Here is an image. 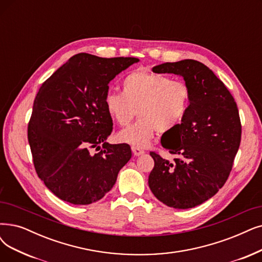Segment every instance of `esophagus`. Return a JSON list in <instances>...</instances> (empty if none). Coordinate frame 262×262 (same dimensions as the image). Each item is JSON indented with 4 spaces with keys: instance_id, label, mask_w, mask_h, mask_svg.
I'll use <instances>...</instances> for the list:
<instances>
[{
    "instance_id": "obj_1",
    "label": "esophagus",
    "mask_w": 262,
    "mask_h": 262,
    "mask_svg": "<svg viewBox=\"0 0 262 262\" xmlns=\"http://www.w3.org/2000/svg\"><path fill=\"white\" fill-rule=\"evenodd\" d=\"M131 149H132V151H133L134 156H141V155H143V154L145 152V151H144L142 148H140V147H137V146H132Z\"/></svg>"
}]
</instances>
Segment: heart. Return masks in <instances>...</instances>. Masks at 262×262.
<instances>
[{"label":"heart","mask_w":262,"mask_h":262,"mask_svg":"<svg viewBox=\"0 0 262 262\" xmlns=\"http://www.w3.org/2000/svg\"><path fill=\"white\" fill-rule=\"evenodd\" d=\"M191 92L185 81L160 73L138 70L122 80V93L110 91L105 108L120 127H128L138 112L140 120L118 134V140L145 147L160 134L173 131L189 110Z\"/></svg>","instance_id":"heart-1"}]
</instances>
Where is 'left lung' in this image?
<instances>
[{
  "instance_id": "8db88e82",
  "label": "left lung",
  "mask_w": 262,
  "mask_h": 262,
  "mask_svg": "<svg viewBox=\"0 0 262 262\" xmlns=\"http://www.w3.org/2000/svg\"><path fill=\"white\" fill-rule=\"evenodd\" d=\"M152 72L183 76L191 97L182 123L161 139L176 158L170 161L150 151L155 165L148 185L165 205L191 208L215 195L228 180L242 134L238 110L225 83L196 60L166 62Z\"/></svg>"
}]
</instances>
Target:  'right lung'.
I'll return each mask as SVG.
<instances>
[{
	"instance_id": "add662e5",
	"label": "right lung",
	"mask_w": 262,
	"mask_h": 262,
	"mask_svg": "<svg viewBox=\"0 0 262 262\" xmlns=\"http://www.w3.org/2000/svg\"><path fill=\"white\" fill-rule=\"evenodd\" d=\"M135 62L138 58L81 52L40 86L28 140L38 177L61 200L76 205L101 200L130 160L128 144L105 142L113 120L104 99L108 82Z\"/></svg>"
}]
</instances>
